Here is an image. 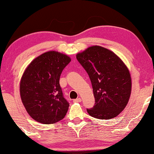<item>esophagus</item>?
Instances as JSON below:
<instances>
[{
  "mask_svg": "<svg viewBox=\"0 0 154 154\" xmlns=\"http://www.w3.org/2000/svg\"><path fill=\"white\" fill-rule=\"evenodd\" d=\"M81 101H82V100L81 98H77V99H75V100H73V102L79 103V102H81Z\"/></svg>",
  "mask_w": 154,
  "mask_h": 154,
  "instance_id": "1",
  "label": "esophagus"
}]
</instances>
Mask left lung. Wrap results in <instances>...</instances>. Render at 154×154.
<instances>
[{"label":"left lung","mask_w":154,"mask_h":154,"mask_svg":"<svg viewBox=\"0 0 154 154\" xmlns=\"http://www.w3.org/2000/svg\"><path fill=\"white\" fill-rule=\"evenodd\" d=\"M91 81L95 104L87 109L98 119H111L125 108L130 100L132 80L129 69L111 50L92 45L76 54Z\"/></svg>","instance_id":"obj_1"}]
</instances>
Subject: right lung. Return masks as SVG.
Here are the masks:
<instances>
[{
  "label": "right lung",
  "instance_id": "add662e5",
  "mask_svg": "<svg viewBox=\"0 0 154 154\" xmlns=\"http://www.w3.org/2000/svg\"><path fill=\"white\" fill-rule=\"evenodd\" d=\"M70 62V57L52 50L35 58L24 70L20 81V97L33 120L52 124L66 116L69 104L63 96L60 78Z\"/></svg>",
  "mask_w": 154,
  "mask_h": 154
}]
</instances>
